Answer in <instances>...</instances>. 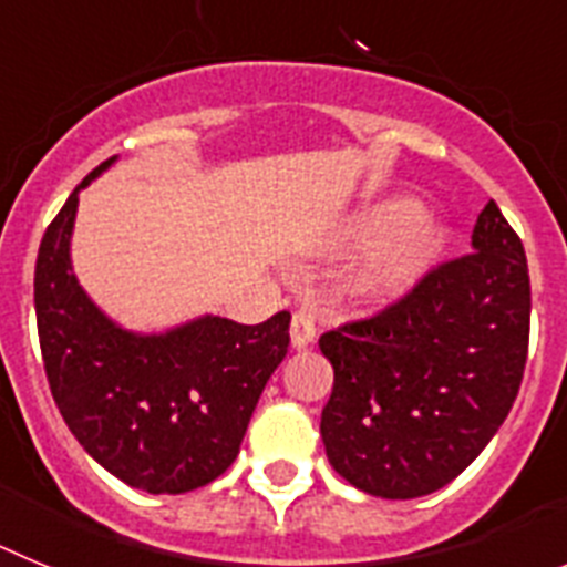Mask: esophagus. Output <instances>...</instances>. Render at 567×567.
Returning a JSON list of instances; mask_svg holds the SVG:
<instances>
[{
    "mask_svg": "<svg viewBox=\"0 0 567 567\" xmlns=\"http://www.w3.org/2000/svg\"><path fill=\"white\" fill-rule=\"evenodd\" d=\"M315 318L309 312H295L292 315V327H289V338H292V349H303V346H309L315 340Z\"/></svg>",
    "mask_w": 567,
    "mask_h": 567,
    "instance_id": "1",
    "label": "esophagus"
}]
</instances>
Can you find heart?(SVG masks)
Listing matches in <instances>:
<instances>
[{
	"label": "heart",
	"mask_w": 567,
	"mask_h": 567,
	"mask_svg": "<svg viewBox=\"0 0 567 567\" xmlns=\"http://www.w3.org/2000/svg\"><path fill=\"white\" fill-rule=\"evenodd\" d=\"M349 238H374L352 278V292L369 303L400 298L437 264L445 227L412 202H380L346 227Z\"/></svg>",
	"instance_id": "b5f03b06"
}]
</instances>
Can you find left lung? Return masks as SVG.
<instances>
[{
  "label": "left lung",
  "mask_w": 567,
  "mask_h": 567,
  "mask_svg": "<svg viewBox=\"0 0 567 567\" xmlns=\"http://www.w3.org/2000/svg\"><path fill=\"white\" fill-rule=\"evenodd\" d=\"M471 249L383 312L320 334L334 369L320 437L332 468L372 497L414 499L452 483L517 400L530 278L523 240L494 202Z\"/></svg>",
  "instance_id": "8db88e82"
}]
</instances>
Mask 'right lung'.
<instances>
[{"label": "right lung", "instance_id": "add662e5", "mask_svg": "<svg viewBox=\"0 0 567 567\" xmlns=\"http://www.w3.org/2000/svg\"><path fill=\"white\" fill-rule=\"evenodd\" d=\"M79 184L50 221L37 258L33 303L50 392L84 452L130 488L184 494L221 477L249 417L287 358L289 312L258 327L204 315L164 334L127 332L79 287L70 235Z\"/></svg>", "mask_w": 567, "mask_h": 567}]
</instances>
